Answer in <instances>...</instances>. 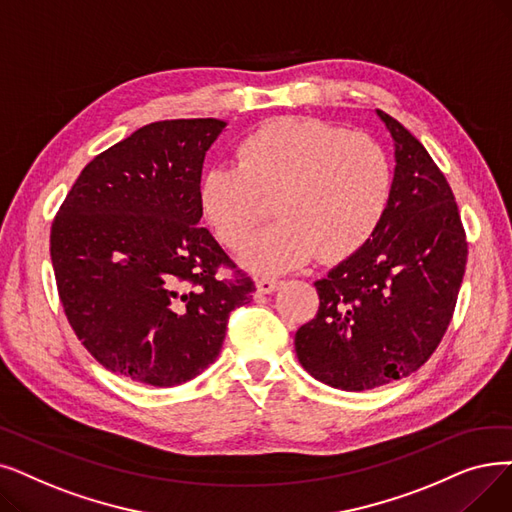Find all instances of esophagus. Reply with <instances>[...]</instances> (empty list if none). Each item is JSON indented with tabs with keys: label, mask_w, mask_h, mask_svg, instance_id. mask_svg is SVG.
<instances>
[{
	"label": "esophagus",
	"mask_w": 512,
	"mask_h": 512,
	"mask_svg": "<svg viewBox=\"0 0 512 512\" xmlns=\"http://www.w3.org/2000/svg\"><path fill=\"white\" fill-rule=\"evenodd\" d=\"M280 284H282V282H280L278 278H257V282H255L257 291H259V293H263V295H270V293H274Z\"/></svg>",
	"instance_id": "obj_1"
}]
</instances>
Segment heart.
I'll return each instance as SVG.
<instances>
[{"mask_svg":"<svg viewBox=\"0 0 512 512\" xmlns=\"http://www.w3.org/2000/svg\"><path fill=\"white\" fill-rule=\"evenodd\" d=\"M236 157L238 163L203 173L198 201L215 236L236 249L261 217V196H272L276 221L238 257L251 272L295 270L318 251L326 259L351 255L387 211L391 161L366 133L314 117H280L249 131Z\"/></svg>","mask_w":512,"mask_h":512,"instance_id":"b5f03b06","label":"heart"}]
</instances>
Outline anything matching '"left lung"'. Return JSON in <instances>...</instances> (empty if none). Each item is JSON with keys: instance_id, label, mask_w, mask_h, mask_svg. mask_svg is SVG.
<instances>
[{"instance_id": "obj_1", "label": "left lung", "mask_w": 512, "mask_h": 512, "mask_svg": "<svg viewBox=\"0 0 512 512\" xmlns=\"http://www.w3.org/2000/svg\"><path fill=\"white\" fill-rule=\"evenodd\" d=\"M393 184L379 228L316 280V318L295 335L316 381L366 391L416 372L446 332L466 265V238L446 177L412 133L383 110Z\"/></svg>"}]
</instances>
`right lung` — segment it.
Returning a JSON list of instances; mask_svg holds the SVG:
<instances>
[{
	"label": "right lung",
	"mask_w": 512,
	"mask_h": 512,
	"mask_svg": "<svg viewBox=\"0 0 512 512\" xmlns=\"http://www.w3.org/2000/svg\"><path fill=\"white\" fill-rule=\"evenodd\" d=\"M221 119L140 127L87 165L50 236L64 314L110 372L175 387L215 362L230 311L255 284L201 228L198 184Z\"/></svg>",
	"instance_id": "right-lung-1"
}]
</instances>
